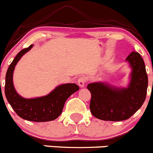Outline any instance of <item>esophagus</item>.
I'll return each instance as SVG.
<instances>
[{"instance_id":"34e87169","label":"esophagus","mask_w":153,"mask_h":153,"mask_svg":"<svg viewBox=\"0 0 153 153\" xmlns=\"http://www.w3.org/2000/svg\"><path fill=\"white\" fill-rule=\"evenodd\" d=\"M86 82H87V79H86L85 76H80L79 78L78 79V80H77V82H78L79 86L81 88L84 87Z\"/></svg>"}]
</instances>
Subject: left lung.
I'll use <instances>...</instances> for the list:
<instances>
[{
  "label": "left lung",
  "instance_id": "left-lung-1",
  "mask_svg": "<svg viewBox=\"0 0 153 153\" xmlns=\"http://www.w3.org/2000/svg\"><path fill=\"white\" fill-rule=\"evenodd\" d=\"M132 71L131 82L126 88H117L103 82L88 85L91 98V114L100 120L120 121L132 116L144 102L148 86V77L144 62L137 52H131L126 58Z\"/></svg>",
  "mask_w": 153,
  "mask_h": 153
}]
</instances>
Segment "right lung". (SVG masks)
Returning a JSON list of instances; mask_svg holds the SVG:
<instances>
[{
  "label": "right lung",
  "mask_w": 153,
  "mask_h": 153,
  "mask_svg": "<svg viewBox=\"0 0 153 153\" xmlns=\"http://www.w3.org/2000/svg\"><path fill=\"white\" fill-rule=\"evenodd\" d=\"M33 48V45L22 50L8 68L6 74L5 95L16 114L29 121L47 122L56 119L62 114L68 98L79 89L74 83L61 85L48 95L34 99L22 97L15 90L13 75L15 66L22 56Z\"/></svg>",
  "instance_id": "right-lung-1"
}]
</instances>
